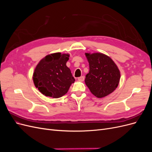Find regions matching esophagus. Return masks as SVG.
Here are the masks:
<instances>
[{"mask_svg": "<svg viewBox=\"0 0 152 152\" xmlns=\"http://www.w3.org/2000/svg\"><path fill=\"white\" fill-rule=\"evenodd\" d=\"M78 80H79L80 82H83L84 80V76H81V77L78 78Z\"/></svg>", "mask_w": 152, "mask_h": 152, "instance_id": "1", "label": "esophagus"}]
</instances>
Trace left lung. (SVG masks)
<instances>
[{
    "label": "left lung",
    "mask_w": 152,
    "mask_h": 152,
    "mask_svg": "<svg viewBox=\"0 0 152 152\" xmlns=\"http://www.w3.org/2000/svg\"><path fill=\"white\" fill-rule=\"evenodd\" d=\"M89 65L85 83L91 93L102 98L116 89L121 79V72L112 58L100 53H85Z\"/></svg>",
    "instance_id": "left-lung-1"
}]
</instances>
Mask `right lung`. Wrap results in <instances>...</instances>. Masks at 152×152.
Segmentation results:
<instances>
[{
  "label": "right lung",
  "instance_id": "right-lung-1",
  "mask_svg": "<svg viewBox=\"0 0 152 152\" xmlns=\"http://www.w3.org/2000/svg\"><path fill=\"white\" fill-rule=\"evenodd\" d=\"M69 57V54H50L41 59L36 66L33 81L42 94L58 98L67 93L75 81L70 68L66 65Z\"/></svg>",
  "mask_w": 152,
  "mask_h": 152
}]
</instances>
